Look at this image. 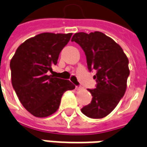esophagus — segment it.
<instances>
[{
  "label": "esophagus",
  "instance_id": "obj_1",
  "mask_svg": "<svg viewBox=\"0 0 147 147\" xmlns=\"http://www.w3.org/2000/svg\"><path fill=\"white\" fill-rule=\"evenodd\" d=\"M81 88H81V87H78V86H76V87H75V89H76V90H80Z\"/></svg>",
  "mask_w": 147,
  "mask_h": 147
}]
</instances>
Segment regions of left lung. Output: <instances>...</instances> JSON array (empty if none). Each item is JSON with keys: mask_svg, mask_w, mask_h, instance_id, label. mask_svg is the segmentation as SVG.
<instances>
[{"mask_svg": "<svg viewBox=\"0 0 147 147\" xmlns=\"http://www.w3.org/2000/svg\"><path fill=\"white\" fill-rule=\"evenodd\" d=\"M71 41L78 44L84 51L88 70H96L94 89H88L92 96L91 103L82 113L91 118H102L118 104L127 89L130 74L128 59L121 47L102 32H78Z\"/></svg>", "mask_w": 147, "mask_h": 147, "instance_id": "8db88e82", "label": "left lung"}]
</instances>
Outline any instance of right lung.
<instances>
[{"mask_svg": "<svg viewBox=\"0 0 147 147\" xmlns=\"http://www.w3.org/2000/svg\"><path fill=\"white\" fill-rule=\"evenodd\" d=\"M72 33H42L26 40L11 59V83L20 102L37 117L58 110L63 92L75 88L69 80L49 74Z\"/></svg>", "mask_w": 147, "mask_h": 147, "instance_id": "obj_1", "label": "right lung"}]
</instances>
